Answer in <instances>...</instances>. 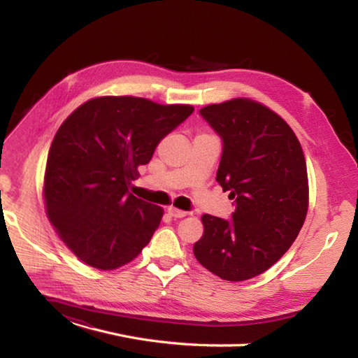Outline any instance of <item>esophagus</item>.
Returning a JSON list of instances; mask_svg holds the SVG:
<instances>
[{
  "label": "esophagus",
  "mask_w": 358,
  "mask_h": 358,
  "mask_svg": "<svg viewBox=\"0 0 358 358\" xmlns=\"http://www.w3.org/2000/svg\"><path fill=\"white\" fill-rule=\"evenodd\" d=\"M167 212H169V215H170V216H173V218H183V216H187V215H188V212H185V210H180V209H176V208H173V206H170V208L167 209Z\"/></svg>",
  "instance_id": "obj_1"
}]
</instances>
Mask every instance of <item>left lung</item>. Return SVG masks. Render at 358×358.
Returning <instances> with one entry per match:
<instances>
[{
  "label": "left lung",
  "instance_id": "left-lung-1",
  "mask_svg": "<svg viewBox=\"0 0 358 358\" xmlns=\"http://www.w3.org/2000/svg\"><path fill=\"white\" fill-rule=\"evenodd\" d=\"M200 115L222 140L216 182L236 210L231 220L203 215L194 243L197 262L221 279L241 282L266 272L296 241L308 213V171L289 125L266 106L234 99Z\"/></svg>",
  "mask_w": 358,
  "mask_h": 358
}]
</instances>
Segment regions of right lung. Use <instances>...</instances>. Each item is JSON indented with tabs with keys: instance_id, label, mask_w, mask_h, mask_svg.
Segmentation results:
<instances>
[{
	"instance_id": "obj_1",
	"label": "right lung",
	"mask_w": 358,
	"mask_h": 358,
	"mask_svg": "<svg viewBox=\"0 0 358 358\" xmlns=\"http://www.w3.org/2000/svg\"><path fill=\"white\" fill-rule=\"evenodd\" d=\"M192 112L188 104L99 96L62 122L48 155L45 203L58 236L83 263L113 270L149 243L164 212L128 187Z\"/></svg>"
}]
</instances>
